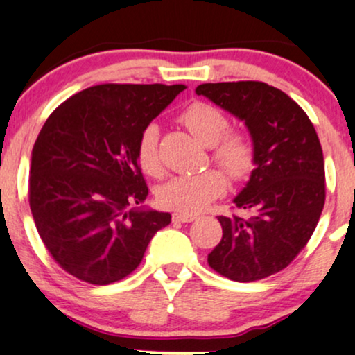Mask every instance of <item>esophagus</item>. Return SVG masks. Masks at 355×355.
<instances>
[{
	"label": "esophagus",
	"instance_id": "obj_1",
	"mask_svg": "<svg viewBox=\"0 0 355 355\" xmlns=\"http://www.w3.org/2000/svg\"><path fill=\"white\" fill-rule=\"evenodd\" d=\"M173 223H191L195 221L196 216L195 214H188V213H173Z\"/></svg>",
	"mask_w": 355,
	"mask_h": 355
}]
</instances>
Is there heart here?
Segmentation results:
<instances>
[{
	"label": "heart",
	"instance_id": "heart-1",
	"mask_svg": "<svg viewBox=\"0 0 355 355\" xmlns=\"http://www.w3.org/2000/svg\"><path fill=\"white\" fill-rule=\"evenodd\" d=\"M180 123L201 144L211 147V159L232 180H241L252 170L254 146L250 139L239 131H227L230 119L216 106L196 101L180 113ZM159 125L147 124L139 134L136 157L141 170L150 177L164 173L159 150ZM226 190V180L218 170L209 168L196 173H182L172 177L157 188V201L162 208L177 213H198Z\"/></svg>",
	"mask_w": 355,
	"mask_h": 355
}]
</instances>
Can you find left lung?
<instances>
[{
    "mask_svg": "<svg viewBox=\"0 0 355 355\" xmlns=\"http://www.w3.org/2000/svg\"><path fill=\"white\" fill-rule=\"evenodd\" d=\"M209 98L249 128L255 168L234 198L239 214L218 216L223 239L208 263L234 282L288 267L316 230L326 200L324 159L315 125L286 93L263 82L203 83Z\"/></svg>",
    "mask_w": 355,
    "mask_h": 355,
    "instance_id": "left-lung-1",
    "label": "left lung"
}]
</instances>
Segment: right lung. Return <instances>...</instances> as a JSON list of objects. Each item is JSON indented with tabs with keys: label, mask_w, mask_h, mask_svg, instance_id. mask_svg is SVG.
<instances>
[{
	"label": "right lung",
	"mask_w": 355,
	"mask_h": 355,
	"mask_svg": "<svg viewBox=\"0 0 355 355\" xmlns=\"http://www.w3.org/2000/svg\"><path fill=\"white\" fill-rule=\"evenodd\" d=\"M185 85L105 83L49 116L33 149L29 206L52 259L92 285L123 280L142 262L168 213L134 208L149 195L136 146Z\"/></svg>",
	"instance_id": "add662e5"
}]
</instances>
